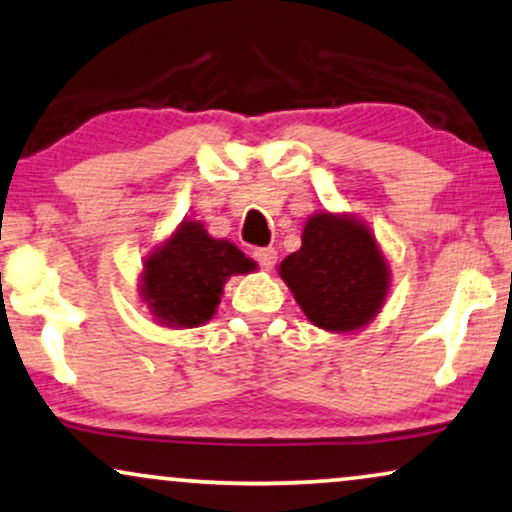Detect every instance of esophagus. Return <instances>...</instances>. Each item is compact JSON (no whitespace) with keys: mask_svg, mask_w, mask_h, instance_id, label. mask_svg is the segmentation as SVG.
<instances>
[{"mask_svg":"<svg viewBox=\"0 0 512 512\" xmlns=\"http://www.w3.org/2000/svg\"><path fill=\"white\" fill-rule=\"evenodd\" d=\"M254 258H256L258 265H261L263 270H272V268H275V263H277V251L272 249V247L256 249L254 251Z\"/></svg>","mask_w":512,"mask_h":512,"instance_id":"obj_1","label":"esophagus"}]
</instances>
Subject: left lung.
I'll use <instances>...</instances> for the list:
<instances>
[{
	"mask_svg": "<svg viewBox=\"0 0 512 512\" xmlns=\"http://www.w3.org/2000/svg\"><path fill=\"white\" fill-rule=\"evenodd\" d=\"M280 277L315 327L350 334L381 313L390 265L362 218L315 211L303 225L301 249L280 263Z\"/></svg>",
	"mask_w": 512,
	"mask_h": 512,
	"instance_id": "obj_1",
	"label": "left lung"
}]
</instances>
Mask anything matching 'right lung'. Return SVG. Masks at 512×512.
<instances>
[{
	"mask_svg": "<svg viewBox=\"0 0 512 512\" xmlns=\"http://www.w3.org/2000/svg\"><path fill=\"white\" fill-rule=\"evenodd\" d=\"M258 268L235 244L211 237L199 221H181L145 256L138 296L167 329H195L216 315L232 275Z\"/></svg>",
	"mask_w": 512,
	"mask_h": 512,
	"instance_id": "obj_1",
	"label": "right lung"
}]
</instances>
